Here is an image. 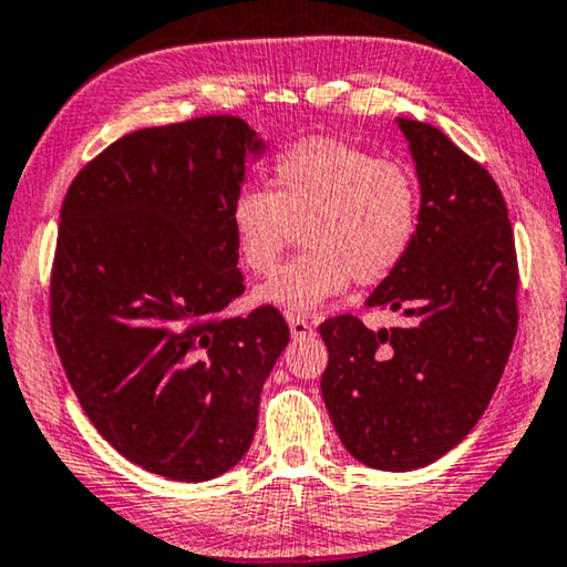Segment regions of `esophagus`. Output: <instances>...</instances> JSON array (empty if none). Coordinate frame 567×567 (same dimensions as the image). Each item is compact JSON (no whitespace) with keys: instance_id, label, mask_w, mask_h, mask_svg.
I'll return each instance as SVG.
<instances>
[{"instance_id":"1","label":"esophagus","mask_w":567,"mask_h":567,"mask_svg":"<svg viewBox=\"0 0 567 567\" xmlns=\"http://www.w3.org/2000/svg\"><path fill=\"white\" fill-rule=\"evenodd\" d=\"M289 330H291L293 338L312 336V326L305 318H299V315H297V318H289Z\"/></svg>"}]
</instances>
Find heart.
<instances>
[{
  "instance_id": "1",
  "label": "heart",
  "mask_w": 567,
  "mask_h": 567,
  "mask_svg": "<svg viewBox=\"0 0 567 567\" xmlns=\"http://www.w3.org/2000/svg\"><path fill=\"white\" fill-rule=\"evenodd\" d=\"M234 247L249 274H270L301 229L305 252L252 293L257 305L310 315L351 281L378 284L406 260L419 229L409 166L336 137L281 151L270 189L247 187L229 208Z\"/></svg>"
}]
</instances>
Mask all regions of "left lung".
<instances>
[{
  "label": "left lung",
  "instance_id": "obj_1",
  "mask_svg": "<svg viewBox=\"0 0 567 567\" xmlns=\"http://www.w3.org/2000/svg\"><path fill=\"white\" fill-rule=\"evenodd\" d=\"M395 122L419 176V229L367 307H388L406 322L380 330L354 315L322 322L320 391L357 461L414 472L453 451L489 406L518 328V262L487 168L432 124Z\"/></svg>",
  "mask_w": 567,
  "mask_h": 567
}]
</instances>
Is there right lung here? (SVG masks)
<instances>
[{
    "label": "right lung",
    "instance_id": "right-lung-1",
    "mask_svg": "<svg viewBox=\"0 0 567 567\" xmlns=\"http://www.w3.org/2000/svg\"><path fill=\"white\" fill-rule=\"evenodd\" d=\"M266 143L239 116L130 132L75 176L51 268V333L93 427L174 482L249 451L289 326L241 297L229 208Z\"/></svg>",
    "mask_w": 567,
    "mask_h": 567
}]
</instances>
